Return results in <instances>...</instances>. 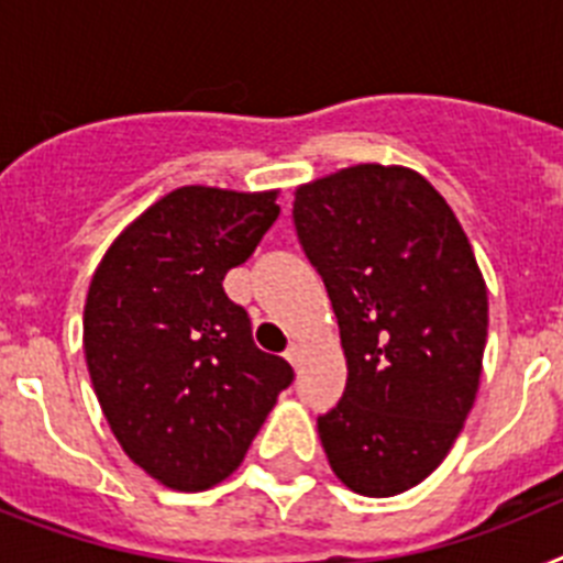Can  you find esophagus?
Here are the masks:
<instances>
[{
  "label": "esophagus",
  "mask_w": 563,
  "mask_h": 563,
  "mask_svg": "<svg viewBox=\"0 0 563 563\" xmlns=\"http://www.w3.org/2000/svg\"><path fill=\"white\" fill-rule=\"evenodd\" d=\"M285 357L292 363V366H298V361H301V343L292 341L290 346H287V350H285Z\"/></svg>",
  "instance_id": "esophagus-1"
}]
</instances>
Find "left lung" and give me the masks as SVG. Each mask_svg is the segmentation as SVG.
Masks as SVG:
<instances>
[{
  "instance_id": "8db88e82",
  "label": "left lung",
  "mask_w": 563,
  "mask_h": 563,
  "mask_svg": "<svg viewBox=\"0 0 563 563\" xmlns=\"http://www.w3.org/2000/svg\"><path fill=\"white\" fill-rule=\"evenodd\" d=\"M292 222L350 369L318 417L327 460L355 494H402L445 460L479 389L487 290L474 247L402 166L363 163L296 188Z\"/></svg>"
}]
</instances>
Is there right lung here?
I'll return each mask as SVG.
<instances>
[{
    "label": "right lung",
    "instance_id": "1",
    "mask_svg": "<svg viewBox=\"0 0 563 563\" xmlns=\"http://www.w3.org/2000/svg\"><path fill=\"white\" fill-rule=\"evenodd\" d=\"M276 217V191L183 186L114 239L92 276L84 352L98 402L129 460L172 490L228 479L292 383L222 287Z\"/></svg>",
    "mask_w": 563,
    "mask_h": 563
}]
</instances>
